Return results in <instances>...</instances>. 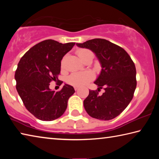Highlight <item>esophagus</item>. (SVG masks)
I'll list each match as a JSON object with an SVG mask.
<instances>
[{"label": "esophagus", "mask_w": 159, "mask_h": 159, "mask_svg": "<svg viewBox=\"0 0 159 159\" xmlns=\"http://www.w3.org/2000/svg\"><path fill=\"white\" fill-rule=\"evenodd\" d=\"M74 89H75V90H78L79 89V86H74Z\"/></svg>", "instance_id": "34e87169"}]
</instances>
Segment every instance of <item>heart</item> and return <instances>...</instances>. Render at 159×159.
Segmentation results:
<instances>
[{"label":"heart","mask_w":159,"mask_h":159,"mask_svg":"<svg viewBox=\"0 0 159 159\" xmlns=\"http://www.w3.org/2000/svg\"><path fill=\"white\" fill-rule=\"evenodd\" d=\"M78 55L80 60L83 61H84L88 56L93 55V52L88 49H80L77 52ZM94 78V74L90 71H84V72H76L70 75L67 79V81L69 84L81 86L89 82Z\"/></svg>","instance_id":"obj_1"}]
</instances>
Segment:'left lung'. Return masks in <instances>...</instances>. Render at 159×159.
Wrapping results in <instances>:
<instances>
[{"mask_svg":"<svg viewBox=\"0 0 159 159\" xmlns=\"http://www.w3.org/2000/svg\"><path fill=\"white\" fill-rule=\"evenodd\" d=\"M76 45L95 54L102 70L94 83L98 86V91L104 87L102 95H98V91L89 90L83 101L85 111L97 119L111 120L128 107L133 98L137 85L134 64L124 49L105 39H95Z\"/></svg>","mask_w":159,"mask_h":159,"instance_id":"8db88e82","label":"left lung"}]
</instances>
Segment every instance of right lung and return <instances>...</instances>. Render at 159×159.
I'll return each mask as SVG.
<instances>
[{"label": "right lung", "mask_w": 159, "mask_h": 159, "mask_svg": "<svg viewBox=\"0 0 159 159\" xmlns=\"http://www.w3.org/2000/svg\"><path fill=\"white\" fill-rule=\"evenodd\" d=\"M74 45L45 40L29 49L18 64L15 75L16 88L26 109L39 120L50 121L60 118L66 111L69 98L75 93L68 84L58 92L49 88L52 80L58 79L61 61Z\"/></svg>", "instance_id": "obj_1"}]
</instances>
